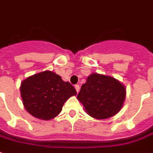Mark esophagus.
Segmentation results:
<instances>
[{"instance_id": "obj_1", "label": "esophagus", "mask_w": 153, "mask_h": 153, "mask_svg": "<svg viewBox=\"0 0 153 153\" xmlns=\"http://www.w3.org/2000/svg\"><path fill=\"white\" fill-rule=\"evenodd\" d=\"M74 88H75V90H76V91L77 92H79V85H75L74 86Z\"/></svg>"}]
</instances>
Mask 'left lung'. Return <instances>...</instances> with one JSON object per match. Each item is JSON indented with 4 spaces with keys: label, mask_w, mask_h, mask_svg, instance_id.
<instances>
[{
    "label": "left lung",
    "mask_w": 153,
    "mask_h": 153,
    "mask_svg": "<svg viewBox=\"0 0 153 153\" xmlns=\"http://www.w3.org/2000/svg\"><path fill=\"white\" fill-rule=\"evenodd\" d=\"M125 96V87L120 82L112 77L93 73L82 85L77 98L88 115L104 120L120 111Z\"/></svg>",
    "instance_id": "8db88e82"
}]
</instances>
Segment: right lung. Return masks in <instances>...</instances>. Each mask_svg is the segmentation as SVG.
<instances>
[{
	"instance_id": "1",
	"label": "right lung",
	"mask_w": 153,
	"mask_h": 153,
	"mask_svg": "<svg viewBox=\"0 0 153 153\" xmlns=\"http://www.w3.org/2000/svg\"><path fill=\"white\" fill-rule=\"evenodd\" d=\"M20 91L25 110L43 120L56 117L66 100L77 94L69 82L50 71L28 77L22 81Z\"/></svg>"
}]
</instances>
